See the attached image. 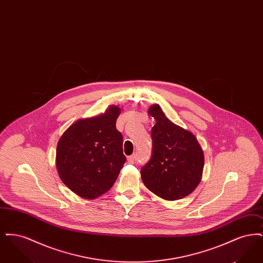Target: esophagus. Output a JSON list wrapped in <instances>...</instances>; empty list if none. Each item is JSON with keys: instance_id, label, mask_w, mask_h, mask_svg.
<instances>
[{"instance_id": "obj_1", "label": "esophagus", "mask_w": 263, "mask_h": 263, "mask_svg": "<svg viewBox=\"0 0 263 263\" xmlns=\"http://www.w3.org/2000/svg\"><path fill=\"white\" fill-rule=\"evenodd\" d=\"M128 163H133L135 162V160H136V155L135 154H133V155H131V156H129L128 157Z\"/></svg>"}]
</instances>
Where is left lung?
<instances>
[{
  "mask_svg": "<svg viewBox=\"0 0 263 263\" xmlns=\"http://www.w3.org/2000/svg\"><path fill=\"white\" fill-rule=\"evenodd\" d=\"M149 113L156 124L151 130V159L141 168L142 180L146 187L164 200L181 199L200 182L203 151L195 136L173 123L159 104L152 105Z\"/></svg>",
  "mask_w": 263,
  "mask_h": 263,
  "instance_id": "obj_1",
  "label": "left lung"
}]
</instances>
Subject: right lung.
Returning <instances> with one entry per match:
<instances>
[{
    "mask_svg": "<svg viewBox=\"0 0 263 263\" xmlns=\"http://www.w3.org/2000/svg\"><path fill=\"white\" fill-rule=\"evenodd\" d=\"M120 112L118 106L112 105L99 116L79 120L58 142V174L80 197L95 199L105 193L125 163L123 137L116 129Z\"/></svg>",
    "mask_w": 263,
    "mask_h": 263,
    "instance_id": "right-lung-1",
    "label": "right lung"
}]
</instances>
